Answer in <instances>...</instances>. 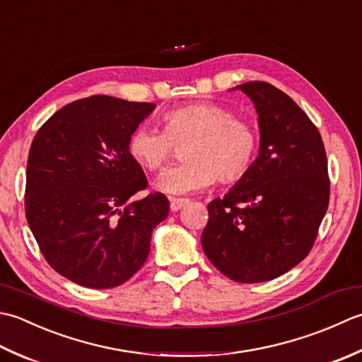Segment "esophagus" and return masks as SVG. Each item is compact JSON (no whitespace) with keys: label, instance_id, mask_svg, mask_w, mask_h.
<instances>
[{"label":"esophagus","instance_id":"esophagus-1","mask_svg":"<svg viewBox=\"0 0 362 362\" xmlns=\"http://www.w3.org/2000/svg\"><path fill=\"white\" fill-rule=\"evenodd\" d=\"M189 203V200H186V198H170V209L173 212L180 211L181 208H184Z\"/></svg>","mask_w":362,"mask_h":362}]
</instances>
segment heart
Instances as JSON below:
<instances>
[{
  "label": "heart",
  "instance_id": "heart-1",
  "mask_svg": "<svg viewBox=\"0 0 362 362\" xmlns=\"http://www.w3.org/2000/svg\"><path fill=\"white\" fill-rule=\"evenodd\" d=\"M162 131L139 127L128 139V151L148 172L164 168L173 145H184V164L170 168L154 182L158 190L186 195L202 190L218 178L238 181L253 167L259 136L252 123L235 117L231 109L212 103H194L162 115Z\"/></svg>",
  "mask_w": 362,
  "mask_h": 362
}]
</instances>
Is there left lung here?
<instances>
[{
    "label": "left lung",
    "mask_w": 362,
    "mask_h": 362,
    "mask_svg": "<svg viewBox=\"0 0 362 362\" xmlns=\"http://www.w3.org/2000/svg\"><path fill=\"white\" fill-rule=\"evenodd\" d=\"M235 88L256 107L259 154L225 198L208 204L202 247L233 281L262 283L311 252L328 209V160L319 129L289 95L262 81Z\"/></svg>",
    "instance_id": "8db88e82"
}]
</instances>
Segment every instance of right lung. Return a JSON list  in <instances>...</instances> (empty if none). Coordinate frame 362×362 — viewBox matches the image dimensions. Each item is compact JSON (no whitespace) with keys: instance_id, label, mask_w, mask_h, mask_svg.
Here are the masks:
<instances>
[{"instance_id":"obj_1","label":"right lung","mask_w":362,"mask_h":362,"mask_svg":"<svg viewBox=\"0 0 362 362\" xmlns=\"http://www.w3.org/2000/svg\"><path fill=\"white\" fill-rule=\"evenodd\" d=\"M156 105L107 95L73 101L42 124L26 167V220L59 275L90 289L120 286L142 267L168 200L146 189L128 151Z\"/></svg>"}]
</instances>
